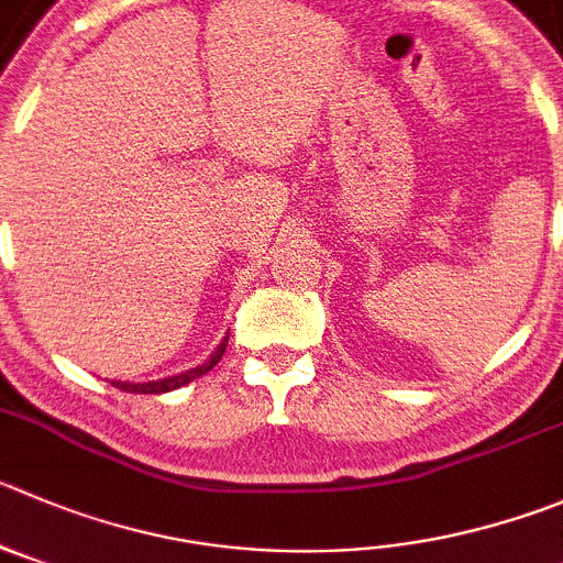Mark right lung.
<instances>
[{
  "label": "right lung",
  "instance_id": "right-lung-1",
  "mask_svg": "<svg viewBox=\"0 0 563 563\" xmlns=\"http://www.w3.org/2000/svg\"><path fill=\"white\" fill-rule=\"evenodd\" d=\"M228 339H230V335H224L222 344H219L217 350H213V353L208 355V361H205V364L194 366V369L180 372V375L163 377V380H146V383H130V380H110V383H113L115 388H122V391H130V394H166V391H175V388L186 386V383L197 380V377H202L205 372L213 369V366H217L219 361H222L224 346H228Z\"/></svg>",
  "mask_w": 563,
  "mask_h": 563
}]
</instances>
